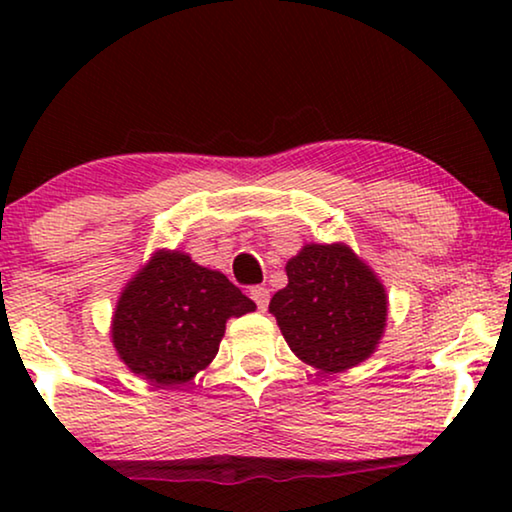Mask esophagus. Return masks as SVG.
Returning <instances> with one entry per match:
<instances>
[{
	"label": "esophagus",
	"mask_w": 512,
	"mask_h": 512,
	"mask_svg": "<svg viewBox=\"0 0 512 512\" xmlns=\"http://www.w3.org/2000/svg\"><path fill=\"white\" fill-rule=\"evenodd\" d=\"M251 300L258 305V310L265 312L268 310V303H270V291L265 289V286H254L251 289Z\"/></svg>",
	"instance_id": "esophagus-1"
}]
</instances>
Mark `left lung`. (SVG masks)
<instances>
[{
  "label": "left lung",
  "instance_id": "left-lung-1",
  "mask_svg": "<svg viewBox=\"0 0 512 512\" xmlns=\"http://www.w3.org/2000/svg\"><path fill=\"white\" fill-rule=\"evenodd\" d=\"M286 277L270 312L300 361L340 373L375 352L387 326V293L347 244H305L286 263Z\"/></svg>",
  "mask_w": 512,
  "mask_h": 512
}]
</instances>
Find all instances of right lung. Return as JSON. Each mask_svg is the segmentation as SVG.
I'll use <instances>...</instances> for the list:
<instances>
[{"mask_svg": "<svg viewBox=\"0 0 512 512\" xmlns=\"http://www.w3.org/2000/svg\"><path fill=\"white\" fill-rule=\"evenodd\" d=\"M254 310V300L219 270L160 249L125 284L111 340L132 373L156 387H177L212 363L226 321Z\"/></svg>", "mask_w": 512, "mask_h": 512, "instance_id": "obj_1", "label": "right lung"}]
</instances>
